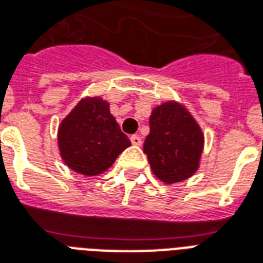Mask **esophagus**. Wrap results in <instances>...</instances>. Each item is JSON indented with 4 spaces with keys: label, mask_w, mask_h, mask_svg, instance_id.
Listing matches in <instances>:
<instances>
[{
    "label": "esophagus",
    "mask_w": 263,
    "mask_h": 263,
    "mask_svg": "<svg viewBox=\"0 0 263 263\" xmlns=\"http://www.w3.org/2000/svg\"><path fill=\"white\" fill-rule=\"evenodd\" d=\"M131 142H132V145H135V146H141V145H142V138L139 137V135H132Z\"/></svg>",
    "instance_id": "esophagus-1"
}]
</instances>
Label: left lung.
<instances>
[{"mask_svg": "<svg viewBox=\"0 0 263 263\" xmlns=\"http://www.w3.org/2000/svg\"><path fill=\"white\" fill-rule=\"evenodd\" d=\"M151 132L143 143L153 174L177 184L195 174L201 164L205 135L184 104L168 100L152 110Z\"/></svg>", "mask_w": 263, "mask_h": 263, "instance_id": "8db88e82", "label": "left lung"}]
</instances>
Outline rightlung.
I'll return each instance as SVG.
<instances>
[{"label": "right lung", "instance_id": "1", "mask_svg": "<svg viewBox=\"0 0 263 263\" xmlns=\"http://www.w3.org/2000/svg\"><path fill=\"white\" fill-rule=\"evenodd\" d=\"M58 151L62 161L82 176H99L112 166L131 141L100 96L83 97L58 126Z\"/></svg>", "mask_w": 263, "mask_h": 263}]
</instances>
